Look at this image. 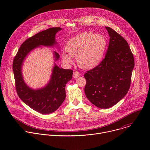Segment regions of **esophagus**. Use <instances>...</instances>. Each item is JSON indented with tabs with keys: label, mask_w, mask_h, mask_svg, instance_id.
Returning <instances> with one entry per match:
<instances>
[{
	"label": "esophagus",
	"mask_w": 150,
	"mask_h": 150,
	"mask_svg": "<svg viewBox=\"0 0 150 150\" xmlns=\"http://www.w3.org/2000/svg\"><path fill=\"white\" fill-rule=\"evenodd\" d=\"M79 75H80V74H79V72H78V71H74V74H73V77L74 78H78L79 76Z\"/></svg>",
	"instance_id": "34e87169"
}]
</instances>
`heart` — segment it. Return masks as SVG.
Returning <instances> with one entry per match:
<instances>
[{
  "mask_svg": "<svg viewBox=\"0 0 150 150\" xmlns=\"http://www.w3.org/2000/svg\"><path fill=\"white\" fill-rule=\"evenodd\" d=\"M107 46L104 36L92 32H85L70 39L66 45L69 54L63 53L62 60L67 63L72 62L76 56L78 65L83 69H92L101 62Z\"/></svg>",
  "mask_w": 150,
  "mask_h": 150,
  "instance_id": "b5f03b06",
  "label": "heart"
}]
</instances>
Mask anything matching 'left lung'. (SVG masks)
Masks as SVG:
<instances>
[{
	"mask_svg": "<svg viewBox=\"0 0 150 150\" xmlns=\"http://www.w3.org/2000/svg\"><path fill=\"white\" fill-rule=\"evenodd\" d=\"M110 40L105 57L84 74L87 98L101 109H108L122 100L129 90L134 68L133 54L126 40L105 27Z\"/></svg>",
	"mask_w": 150,
	"mask_h": 150,
	"instance_id": "left-lung-1",
	"label": "left lung"
}]
</instances>
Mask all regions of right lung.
<instances>
[{
    "label": "right lung",
    "mask_w": 150,
    "mask_h": 150,
    "mask_svg": "<svg viewBox=\"0 0 150 150\" xmlns=\"http://www.w3.org/2000/svg\"><path fill=\"white\" fill-rule=\"evenodd\" d=\"M62 28H50L41 31L26 40L19 47L13 61V71L15 87L19 97L33 110L42 114H49L56 111L66 97L65 86L72 79L73 71L65 69L54 65L49 83L44 88L34 90L24 82L21 67L28 53L37 46H52L56 44L55 35ZM56 60L59 54L54 52Z\"/></svg>",
    "instance_id": "1"
}]
</instances>
